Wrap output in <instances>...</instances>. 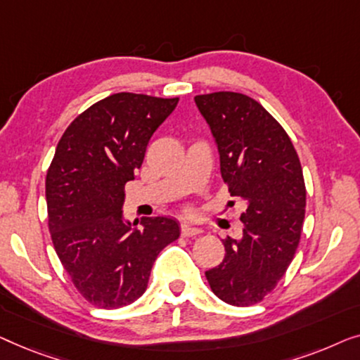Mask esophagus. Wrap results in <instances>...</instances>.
Masks as SVG:
<instances>
[{"mask_svg":"<svg viewBox=\"0 0 360 360\" xmlns=\"http://www.w3.org/2000/svg\"><path fill=\"white\" fill-rule=\"evenodd\" d=\"M202 230L200 229H197V226H194V225H191V224H182L181 225V233H182V236H195V235H199Z\"/></svg>","mask_w":360,"mask_h":360,"instance_id":"esophagus-1","label":"esophagus"}]
</instances>
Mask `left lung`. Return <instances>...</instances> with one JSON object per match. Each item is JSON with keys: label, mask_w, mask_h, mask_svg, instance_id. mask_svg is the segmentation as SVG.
<instances>
[{"label": "left lung", "mask_w": 360, "mask_h": 360, "mask_svg": "<svg viewBox=\"0 0 360 360\" xmlns=\"http://www.w3.org/2000/svg\"><path fill=\"white\" fill-rule=\"evenodd\" d=\"M220 155L230 195L245 204L240 238L205 272L212 292L235 307L261 302L285 274L305 219L300 160L282 125L250 96L219 91L194 98Z\"/></svg>", "instance_id": "left-lung-1"}]
</instances>
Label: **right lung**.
Here are the masks:
<instances>
[{"label":"right lung","mask_w":360,"mask_h":360,"mask_svg":"<svg viewBox=\"0 0 360 360\" xmlns=\"http://www.w3.org/2000/svg\"><path fill=\"white\" fill-rule=\"evenodd\" d=\"M178 101L110 94L79 114L55 150L45 181L50 235L75 287L99 308L143 295L156 256L179 238L173 217H143L139 230L122 210L125 184Z\"/></svg>","instance_id":"1"}]
</instances>
